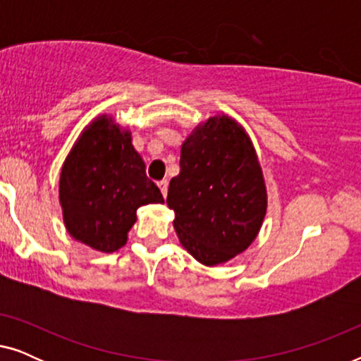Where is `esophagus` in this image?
<instances>
[{"mask_svg": "<svg viewBox=\"0 0 361 361\" xmlns=\"http://www.w3.org/2000/svg\"><path fill=\"white\" fill-rule=\"evenodd\" d=\"M157 185H159L162 195H164V199H166V195H167V187H169V182H167V180H161Z\"/></svg>", "mask_w": 361, "mask_h": 361, "instance_id": "esophagus-1", "label": "esophagus"}]
</instances>
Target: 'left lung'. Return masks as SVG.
<instances>
[{"instance_id": "left-lung-1", "label": "left lung", "mask_w": 361, "mask_h": 361, "mask_svg": "<svg viewBox=\"0 0 361 361\" xmlns=\"http://www.w3.org/2000/svg\"><path fill=\"white\" fill-rule=\"evenodd\" d=\"M167 205L182 246L202 264L226 263L253 243L268 195L253 142L233 118L212 116L184 141Z\"/></svg>"}]
</instances>
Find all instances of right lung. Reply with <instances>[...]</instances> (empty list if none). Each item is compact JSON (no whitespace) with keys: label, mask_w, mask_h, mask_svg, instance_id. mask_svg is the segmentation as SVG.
<instances>
[{"label":"right lung","mask_w":361,"mask_h":361,"mask_svg":"<svg viewBox=\"0 0 361 361\" xmlns=\"http://www.w3.org/2000/svg\"><path fill=\"white\" fill-rule=\"evenodd\" d=\"M59 200L71 236L102 253L126 245L140 207L164 202L157 185L147 179L130 130L108 115L95 118L68 152Z\"/></svg>","instance_id":"add662e5"}]
</instances>
